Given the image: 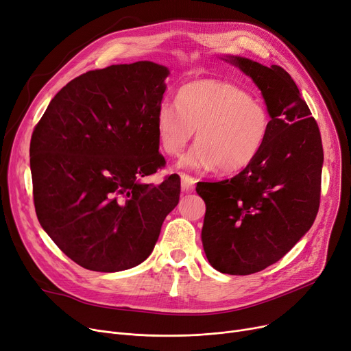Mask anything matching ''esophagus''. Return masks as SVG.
Segmentation results:
<instances>
[{
  "label": "esophagus",
  "mask_w": 351,
  "mask_h": 351,
  "mask_svg": "<svg viewBox=\"0 0 351 351\" xmlns=\"http://www.w3.org/2000/svg\"><path fill=\"white\" fill-rule=\"evenodd\" d=\"M181 190L184 193H191L194 190V178L191 176L181 173Z\"/></svg>",
  "instance_id": "esophagus-1"
}]
</instances>
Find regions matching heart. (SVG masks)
Instances as JSON below:
<instances>
[{"label": "heart", "instance_id": "obj_1", "mask_svg": "<svg viewBox=\"0 0 351 351\" xmlns=\"http://www.w3.org/2000/svg\"><path fill=\"white\" fill-rule=\"evenodd\" d=\"M176 106L156 112L157 143L167 156H180L195 131L197 144L180 160L187 170L237 173L252 164L269 138L271 117L260 99L220 80H197L176 93Z\"/></svg>", "mask_w": 351, "mask_h": 351}]
</instances>
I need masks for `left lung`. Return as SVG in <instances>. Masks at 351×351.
I'll return each instance as SVG.
<instances>
[{"label":"left lung","mask_w":351,"mask_h":351,"mask_svg":"<svg viewBox=\"0 0 351 351\" xmlns=\"http://www.w3.org/2000/svg\"><path fill=\"white\" fill-rule=\"evenodd\" d=\"M221 60L254 81L271 117L269 138L252 164L195 189L206 203L208 263L220 273L247 276L285 257L313 226L324 156L319 125L286 70L239 56Z\"/></svg>","instance_id":"left-lung-1"}]
</instances>
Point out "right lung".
Here are the masks:
<instances>
[{
	"instance_id": "right-lung-1",
	"label": "right lung",
	"mask_w": 351,
	"mask_h": 351,
	"mask_svg": "<svg viewBox=\"0 0 351 351\" xmlns=\"http://www.w3.org/2000/svg\"><path fill=\"white\" fill-rule=\"evenodd\" d=\"M169 74L153 61L88 71L57 93L32 132L38 221L87 270L141 264L178 204L177 174L160 184L143 181L165 165L154 119Z\"/></svg>"
}]
</instances>
